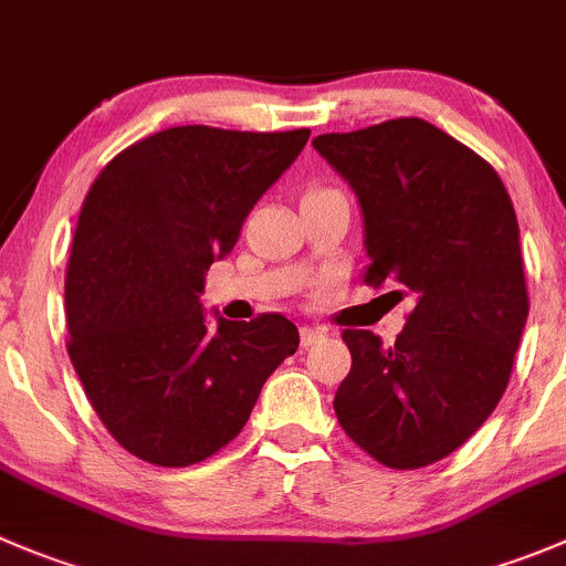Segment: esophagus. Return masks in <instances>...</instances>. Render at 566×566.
<instances>
[{
	"mask_svg": "<svg viewBox=\"0 0 566 566\" xmlns=\"http://www.w3.org/2000/svg\"><path fill=\"white\" fill-rule=\"evenodd\" d=\"M317 339H323V332H321V328L301 326V348H310V345H315Z\"/></svg>",
	"mask_w": 566,
	"mask_h": 566,
	"instance_id": "obj_1",
	"label": "esophagus"
}]
</instances>
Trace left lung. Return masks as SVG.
Instances as JSON below:
<instances>
[{"instance_id":"8db88e82","label":"left lung","mask_w":566,"mask_h":566,"mask_svg":"<svg viewBox=\"0 0 566 566\" xmlns=\"http://www.w3.org/2000/svg\"><path fill=\"white\" fill-rule=\"evenodd\" d=\"M312 146L359 199L365 284L415 298L389 348L345 328L350 373L334 411L376 462L426 468L464 446L506 392L528 317L514 205L490 163L422 118Z\"/></svg>"}]
</instances>
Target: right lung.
<instances>
[{"label": "right lung", "instance_id": "obj_1", "mask_svg": "<svg viewBox=\"0 0 566 566\" xmlns=\"http://www.w3.org/2000/svg\"><path fill=\"white\" fill-rule=\"evenodd\" d=\"M310 129L171 126L115 155L82 205L65 273L69 356L120 448L160 468L221 451L295 354L284 315L207 323L199 295Z\"/></svg>", "mask_w": 566, "mask_h": 566}]
</instances>
